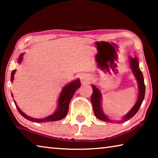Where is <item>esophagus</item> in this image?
<instances>
[{
    "mask_svg": "<svg viewBox=\"0 0 158 158\" xmlns=\"http://www.w3.org/2000/svg\"><path fill=\"white\" fill-rule=\"evenodd\" d=\"M90 78H91L90 76L88 75V74H84V75H83L81 77V81H82V82L85 83V82L89 81V80L90 79Z\"/></svg>",
    "mask_w": 158,
    "mask_h": 158,
    "instance_id": "34e87169",
    "label": "esophagus"
}]
</instances>
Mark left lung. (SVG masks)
Listing matches in <instances>:
<instances>
[{"label": "left lung", "instance_id": "8db88e82", "mask_svg": "<svg viewBox=\"0 0 158 158\" xmlns=\"http://www.w3.org/2000/svg\"><path fill=\"white\" fill-rule=\"evenodd\" d=\"M130 66L132 68V70L134 74L137 79L139 84V98L137 103L135 105L133 106V108L131 109L127 115H125L121 121H119V123L125 122L130 120L131 118H132L135 115L137 114V112L139 111L140 106L142 104V102L144 99V96H145V84H144V80H143V74L140 70L139 68V63L137 58H130ZM90 100H91V103L93 108V111H94L95 116L98 118V119L101 120V121H106V122H113L107 116H106L105 114H103L102 111L101 109V94L100 92L97 88L95 87V85L93 86V93L91 97H90Z\"/></svg>", "mask_w": 158, "mask_h": 158}]
</instances>
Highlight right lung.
I'll list each match as a JSON object with an SVG mask.
<instances>
[{
  "label": "right lung",
  "instance_id": "right-lung-1",
  "mask_svg": "<svg viewBox=\"0 0 158 158\" xmlns=\"http://www.w3.org/2000/svg\"><path fill=\"white\" fill-rule=\"evenodd\" d=\"M22 60V55L21 56V57L19 58V62H21ZM16 70H13L11 73V81L14 79V74L15 73ZM80 87V81L79 79L74 81L72 83H70L69 85H66L65 88H63L62 92L60 93V95L58 100V109L57 110L55 111L54 114H53L51 116H48L45 118L43 119H36L33 118H31L28 116H26L21 111L17 105H16L15 102L16 107H17L18 111L19 112L21 116H23L28 121H33L35 123H43V122H51V121H58V120L63 119V118L66 116L68 112L69 109V104L72 98L73 97L74 93L76 92V90ZM12 96H13L12 95Z\"/></svg>",
  "mask_w": 158,
  "mask_h": 158
}]
</instances>
